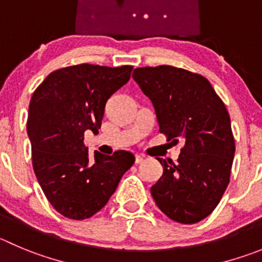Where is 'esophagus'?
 Instances as JSON below:
<instances>
[{
	"label": "esophagus",
	"mask_w": 262,
	"mask_h": 262,
	"mask_svg": "<svg viewBox=\"0 0 262 262\" xmlns=\"http://www.w3.org/2000/svg\"><path fill=\"white\" fill-rule=\"evenodd\" d=\"M143 160H145V156H143V155H136V163H137V164H141Z\"/></svg>",
	"instance_id": "34e87169"
}]
</instances>
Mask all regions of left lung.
I'll list each match as a JSON object with an SVG mask.
<instances>
[{"label":"left lung","mask_w":262,"mask_h":262,"mask_svg":"<svg viewBox=\"0 0 262 262\" xmlns=\"http://www.w3.org/2000/svg\"><path fill=\"white\" fill-rule=\"evenodd\" d=\"M133 79L152 102L159 132L185 142L177 164L158 158L164 172L151 195L170 220L196 224L213 212L230 182L235 141L229 112L199 73L158 66L136 68Z\"/></svg>","instance_id":"1"}]
</instances>
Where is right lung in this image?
<instances>
[{"instance_id":"add662e5","label":"right lung","mask_w":262,"mask_h":262,"mask_svg":"<svg viewBox=\"0 0 262 262\" xmlns=\"http://www.w3.org/2000/svg\"><path fill=\"white\" fill-rule=\"evenodd\" d=\"M132 66L77 64L54 71L29 102L27 133L32 165L50 204L62 216L85 220L101 211L134 155L107 156L84 145V133L101 129L106 102L130 79Z\"/></svg>"}]
</instances>
